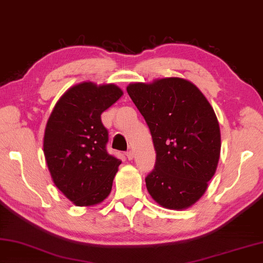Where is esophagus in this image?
Wrapping results in <instances>:
<instances>
[{
  "label": "esophagus",
  "instance_id": "obj_1",
  "mask_svg": "<svg viewBox=\"0 0 263 263\" xmlns=\"http://www.w3.org/2000/svg\"><path fill=\"white\" fill-rule=\"evenodd\" d=\"M126 156H127V158H128L129 160H132L133 158H134V153H133L132 150H129L128 153H126Z\"/></svg>",
  "mask_w": 263,
  "mask_h": 263
}]
</instances>
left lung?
I'll return each mask as SVG.
<instances>
[{"label": "left lung", "mask_w": 263, "mask_h": 263, "mask_svg": "<svg viewBox=\"0 0 263 263\" xmlns=\"http://www.w3.org/2000/svg\"><path fill=\"white\" fill-rule=\"evenodd\" d=\"M127 92L149 126L157 155L146 190L163 208H190L218 165L220 130L214 108L199 87L180 77L130 83Z\"/></svg>", "instance_id": "left-lung-1"}]
</instances>
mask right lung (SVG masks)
<instances>
[{"mask_svg":"<svg viewBox=\"0 0 263 263\" xmlns=\"http://www.w3.org/2000/svg\"><path fill=\"white\" fill-rule=\"evenodd\" d=\"M122 95L113 83L83 82L64 92L49 115L46 163L55 186L77 206L99 204L112 190L121 162L107 154L108 133L100 115Z\"/></svg>","mask_w":263,"mask_h":263,"instance_id":"1","label":"right lung"}]
</instances>
